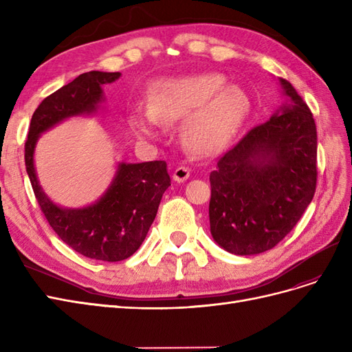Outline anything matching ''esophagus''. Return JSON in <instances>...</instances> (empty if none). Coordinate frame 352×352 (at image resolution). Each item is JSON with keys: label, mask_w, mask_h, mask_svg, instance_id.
Wrapping results in <instances>:
<instances>
[{"label": "esophagus", "mask_w": 352, "mask_h": 352, "mask_svg": "<svg viewBox=\"0 0 352 352\" xmlns=\"http://www.w3.org/2000/svg\"><path fill=\"white\" fill-rule=\"evenodd\" d=\"M189 175H190V170L188 167L180 166L173 172V179L180 184V182H185V180L189 177Z\"/></svg>", "instance_id": "obj_1"}]
</instances>
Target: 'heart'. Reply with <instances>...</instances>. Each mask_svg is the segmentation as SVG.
I'll return each instance as SVG.
<instances>
[{
    "mask_svg": "<svg viewBox=\"0 0 352 352\" xmlns=\"http://www.w3.org/2000/svg\"><path fill=\"white\" fill-rule=\"evenodd\" d=\"M251 113L248 94L219 73H199L155 83L148 107H136L131 123L154 138L162 123L185 122L182 138L190 153L212 157L233 141Z\"/></svg>",
    "mask_w": 352,
    "mask_h": 352,
    "instance_id": "1",
    "label": "heart"
}]
</instances>
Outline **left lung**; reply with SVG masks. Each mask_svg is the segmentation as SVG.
<instances>
[{
    "mask_svg": "<svg viewBox=\"0 0 352 352\" xmlns=\"http://www.w3.org/2000/svg\"><path fill=\"white\" fill-rule=\"evenodd\" d=\"M285 104L223 155L210 173L212 239L236 255L276 247L316 192L317 131L292 85L279 79Z\"/></svg>",
    "mask_w": 352,
    "mask_h": 352,
    "instance_id": "obj_1",
    "label": "left lung"
}]
</instances>
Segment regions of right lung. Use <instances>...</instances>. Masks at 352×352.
I'll list each match as a JSON object with an SVG mask.
<instances>
[{
  "label": "right lung",
  "mask_w": 352,
  "mask_h": 352,
  "mask_svg": "<svg viewBox=\"0 0 352 352\" xmlns=\"http://www.w3.org/2000/svg\"><path fill=\"white\" fill-rule=\"evenodd\" d=\"M119 78V72L94 70L82 73L51 94L32 116L25 144L26 172L50 226L76 252L110 263L129 258L144 242L164 190L170 186L166 162L119 163L100 199L82 208H65L42 190L34 155L41 133L69 117L97 113L105 100L102 87Z\"/></svg>",
  "instance_id": "right-lung-1"
}]
</instances>
